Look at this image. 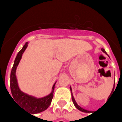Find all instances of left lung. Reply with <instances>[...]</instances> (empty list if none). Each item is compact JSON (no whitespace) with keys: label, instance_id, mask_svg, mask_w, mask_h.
<instances>
[{"label":"left lung","instance_id":"obj_1","mask_svg":"<svg viewBox=\"0 0 122 122\" xmlns=\"http://www.w3.org/2000/svg\"><path fill=\"white\" fill-rule=\"evenodd\" d=\"M101 50H102V51L104 52V53H106L107 55H108L107 53V52L105 51V50H104V49H103V48H102V49H101ZM114 86L113 87L112 91V92H113V90H114ZM70 90H71V93H72L71 87H70ZM71 94H72V102H73V103H74V106L76 107V108H78V110H80V111H82V112H88V110H86V109H84V108H82V107H80L79 105L77 104L76 102V101H75V99H74V97H73V95H72V93Z\"/></svg>","mask_w":122,"mask_h":122}]
</instances>
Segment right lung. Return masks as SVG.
<instances>
[{
    "mask_svg": "<svg viewBox=\"0 0 122 122\" xmlns=\"http://www.w3.org/2000/svg\"><path fill=\"white\" fill-rule=\"evenodd\" d=\"M27 42L25 43V45L23 46L22 49L18 52L16 57L15 59L14 63L10 74V89L13 98L22 107L23 109L30 112L31 114H36L46 110L50 105L53 97V92L55 84L53 85L52 87L53 90L50 94L47 95L46 97L39 99L32 97L31 95H29L20 90L15 76V71L21 59L23 53L25 51V49L27 47Z\"/></svg>",
    "mask_w": 122,
    "mask_h": 122,
    "instance_id": "obj_1",
    "label": "right lung"
}]
</instances>
